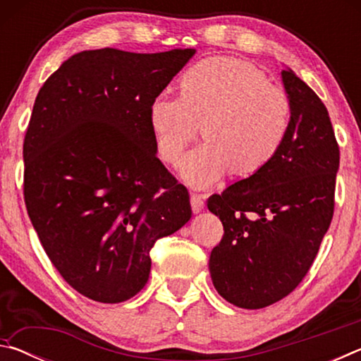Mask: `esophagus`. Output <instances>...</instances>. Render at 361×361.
Listing matches in <instances>:
<instances>
[{
	"label": "esophagus",
	"instance_id": "esophagus-1",
	"mask_svg": "<svg viewBox=\"0 0 361 361\" xmlns=\"http://www.w3.org/2000/svg\"><path fill=\"white\" fill-rule=\"evenodd\" d=\"M191 207H192V212H194V213L202 212L204 207H205V194L194 192V194L191 195Z\"/></svg>",
	"mask_w": 361,
	"mask_h": 361
}]
</instances>
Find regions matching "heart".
<instances>
[{"label": "heart", "instance_id": "obj_1", "mask_svg": "<svg viewBox=\"0 0 361 361\" xmlns=\"http://www.w3.org/2000/svg\"><path fill=\"white\" fill-rule=\"evenodd\" d=\"M180 95L151 102L149 126L159 157L178 166L202 122L205 142L189 152L183 176L205 188L232 170L250 176L264 170L288 138L291 103L255 65L239 59L200 60L183 73Z\"/></svg>", "mask_w": 361, "mask_h": 361}]
</instances>
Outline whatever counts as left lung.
<instances>
[{"instance_id": "8db88e82", "label": "left lung", "mask_w": 361, "mask_h": 361, "mask_svg": "<svg viewBox=\"0 0 361 361\" xmlns=\"http://www.w3.org/2000/svg\"><path fill=\"white\" fill-rule=\"evenodd\" d=\"M282 81L291 127L279 156L207 200L224 228L212 250V282L226 301L262 309L302 282L334 213L339 146L326 106L290 68Z\"/></svg>"}]
</instances>
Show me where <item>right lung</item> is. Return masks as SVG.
Here are the masks:
<instances>
[{"label":"right lung","mask_w":361,"mask_h":361,"mask_svg":"<svg viewBox=\"0 0 361 361\" xmlns=\"http://www.w3.org/2000/svg\"><path fill=\"white\" fill-rule=\"evenodd\" d=\"M194 49L75 54L47 78L23 140V197L71 288L116 304L148 282L156 240L191 219L186 186L156 156L151 102Z\"/></svg>","instance_id":"obj_1"}]
</instances>
